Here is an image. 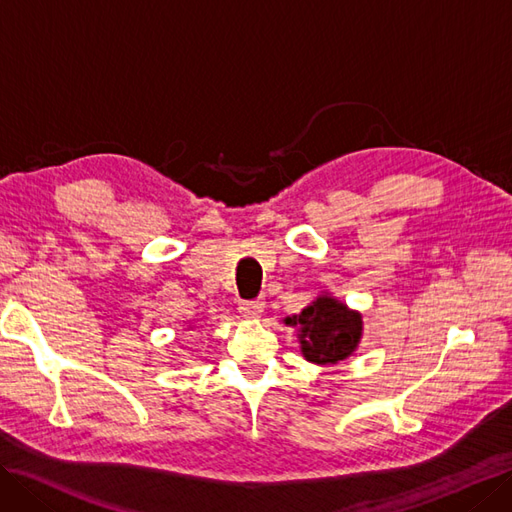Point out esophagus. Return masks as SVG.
<instances>
[{
    "label": "esophagus",
    "instance_id": "obj_1",
    "mask_svg": "<svg viewBox=\"0 0 512 512\" xmlns=\"http://www.w3.org/2000/svg\"><path fill=\"white\" fill-rule=\"evenodd\" d=\"M262 307H265V303H262V301H241V303H239L241 314H243L245 318H252V320L260 318Z\"/></svg>",
    "mask_w": 512,
    "mask_h": 512
}]
</instances>
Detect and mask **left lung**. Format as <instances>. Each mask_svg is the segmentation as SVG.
Wrapping results in <instances>:
<instances>
[{"label": "left lung", "mask_w": 512, "mask_h": 512, "mask_svg": "<svg viewBox=\"0 0 512 512\" xmlns=\"http://www.w3.org/2000/svg\"><path fill=\"white\" fill-rule=\"evenodd\" d=\"M286 324L301 327V350L307 361L333 365L344 361L359 344L363 322L356 312L331 297H320Z\"/></svg>", "instance_id": "1"}]
</instances>
